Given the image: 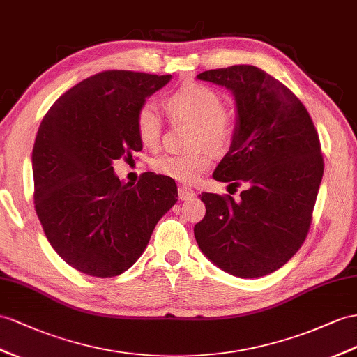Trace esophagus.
Here are the masks:
<instances>
[{"mask_svg":"<svg viewBox=\"0 0 357 357\" xmlns=\"http://www.w3.org/2000/svg\"><path fill=\"white\" fill-rule=\"evenodd\" d=\"M178 195L181 200H190L191 197H195V190L187 185H179L178 188Z\"/></svg>","mask_w":357,"mask_h":357,"instance_id":"1","label":"esophagus"}]
</instances>
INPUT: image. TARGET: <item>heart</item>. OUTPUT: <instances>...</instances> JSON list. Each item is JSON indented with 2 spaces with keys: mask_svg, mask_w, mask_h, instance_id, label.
I'll use <instances>...</instances> for the list:
<instances>
[{
  "mask_svg": "<svg viewBox=\"0 0 357 357\" xmlns=\"http://www.w3.org/2000/svg\"><path fill=\"white\" fill-rule=\"evenodd\" d=\"M169 116L173 121L193 123L190 146H197L185 153H162L152 161L158 175L184 184H193L211 166V155L229 148L235 135V122L223 108V99L211 87L200 83H187L164 98ZM135 131L146 148L158 144L162 119L151 102L143 104L135 114ZM206 148L204 149L203 146Z\"/></svg>",
  "mask_w": 357,
  "mask_h": 357,
  "instance_id": "1",
  "label": "heart"
}]
</instances>
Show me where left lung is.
I'll return each instance as SVG.
<instances>
[{
	"mask_svg": "<svg viewBox=\"0 0 357 357\" xmlns=\"http://www.w3.org/2000/svg\"><path fill=\"white\" fill-rule=\"evenodd\" d=\"M197 78L235 98V135L213 176L248 187L236 200L200 195L206 214L195 226L196 241L232 276H267L294 257L309 232L324 172L318 132L298 98L257 66L211 69Z\"/></svg>",
	"mask_w": 357,
	"mask_h": 357,
	"instance_id": "8db88e82",
	"label": "left lung"
}]
</instances>
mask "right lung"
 Instances as JSON below:
<instances>
[{
    "label": "right lung",
    "instance_id": "right-lung-1",
    "mask_svg": "<svg viewBox=\"0 0 357 357\" xmlns=\"http://www.w3.org/2000/svg\"><path fill=\"white\" fill-rule=\"evenodd\" d=\"M172 75L104 70L63 93L45 114L31 162L34 208L59 257L95 278H114L142 257L176 204L175 181L146 172L123 184L113 161L143 144L135 114Z\"/></svg>",
    "mask_w": 357,
    "mask_h": 357
}]
</instances>
